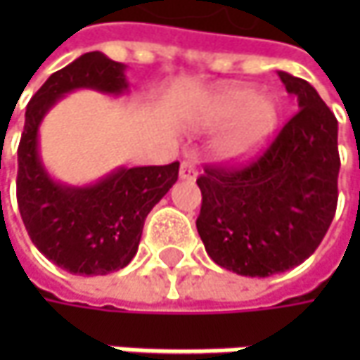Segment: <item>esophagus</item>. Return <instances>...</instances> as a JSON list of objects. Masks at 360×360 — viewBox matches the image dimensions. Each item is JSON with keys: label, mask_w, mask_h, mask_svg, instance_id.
<instances>
[{"label": "esophagus", "mask_w": 360, "mask_h": 360, "mask_svg": "<svg viewBox=\"0 0 360 360\" xmlns=\"http://www.w3.org/2000/svg\"><path fill=\"white\" fill-rule=\"evenodd\" d=\"M196 174H198V170H196V166H194L192 162L184 160V162L180 164V178H182V180H194Z\"/></svg>", "instance_id": "esophagus-1"}]
</instances>
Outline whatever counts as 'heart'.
Listing matches in <instances>:
<instances>
[{"label": "heart", "mask_w": 360, "mask_h": 360, "mask_svg": "<svg viewBox=\"0 0 360 360\" xmlns=\"http://www.w3.org/2000/svg\"><path fill=\"white\" fill-rule=\"evenodd\" d=\"M200 124L208 130L226 128L216 140V158L240 166L269 146L281 124V105L270 96H258L255 88H224L206 98Z\"/></svg>", "instance_id": "b5f03b06"}]
</instances>
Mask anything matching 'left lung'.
Returning a JSON list of instances; mask_svg holds the SVG:
<instances>
[{
  "label": "left lung",
  "instance_id": "1",
  "mask_svg": "<svg viewBox=\"0 0 360 360\" xmlns=\"http://www.w3.org/2000/svg\"><path fill=\"white\" fill-rule=\"evenodd\" d=\"M298 110L244 166H206L196 229L218 266L242 276L295 269L319 248L339 200V126L309 82L278 72Z\"/></svg>",
  "mask_w": 360,
  "mask_h": 360
}]
</instances>
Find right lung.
<instances>
[{"instance_id": "right-lung-1", "label": "right lung", "mask_w": 360, "mask_h": 360, "mask_svg": "<svg viewBox=\"0 0 360 360\" xmlns=\"http://www.w3.org/2000/svg\"><path fill=\"white\" fill-rule=\"evenodd\" d=\"M126 65L100 51L79 56L51 74L25 110L18 148V206L37 250L72 274H110L130 264L138 252L146 216L178 180L180 164L118 168L100 182L76 188L49 178L37 130L63 94L91 88L104 94L128 90Z\"/></svg>"}]
</instances>
